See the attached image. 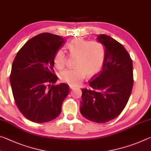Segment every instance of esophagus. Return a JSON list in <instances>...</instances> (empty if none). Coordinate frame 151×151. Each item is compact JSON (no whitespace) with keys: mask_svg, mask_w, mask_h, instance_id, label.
Returning a JSON list of instances; mask_svg holds the SVG:
<instances>
[{"mask_svg":"<svg viewBox=\"0 0 151 151\" xmlns=\"http://www.w3.org/2000/svg\"><path fill=\"white\" fill-rule=\"evenodd\" d=\"M69 87H70V89H73V88H75V86H73V85H69Z\"/></svg>","mask_w":151,"mask_h":151,"instance_id":"34e87169","label":"esophagus"}]
</instances>
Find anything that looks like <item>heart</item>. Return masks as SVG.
Returning <instances> with one entry per match:
<instances>
[{"label": "heart", "instance_id": "heart-1", "mask_svg": "<svg viewBox=\"0 0 151 151\" xmlns=\"http://www.w3.org/2000/svg\"><path fill=\"white\" fill-rule=\"evenodd\" d=\"M70 55L75 58L73 69H68L60 73L59 77L63 83L76 86L83 81L86 74L89 76H94L101 70L105 60V51L100 42L89 41L83 38H76L68 44ZM54 65L58 70L65 68L66 55L65 50L59 49L54 57Z\"/></svg>", "mask_w": 151, "mask_h": 151}]
</instances>
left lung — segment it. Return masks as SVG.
I'll return each mask as SVG.
<instances>
[{"mask_svg":"<svg viewBox=\"0 0 151 151\" xmlns=\"http://www.w3.org/2000/svg\"><path fill=\"white\" fill-rule=\"evenodd\" d=\"M96 40L105 49L103 68L81 89L80 111L86 119L104 123L115 119L129 101L133 86L132 61L121 43L105 35Z\"/></svg>","mask_w":151,"mask_h":151,"instance_id":"obj_1","label":"left lung"}]
</instances>
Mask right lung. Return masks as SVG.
<instances>
[{
  "label": "right lung",
  "mask_w": 151,
  "mask_h": 151,
  "mask_svg": "<svg viewBox=\"0 0 151 151\" xmlns=\"http://www.w3.org/2000/svg\"><path fill=\"white\" fill-rule=\"evenodd\" d=\"M65 43L60 36L41 33L28 40L13 61L10 82L14 99L20 112L30 121L49 122L62 111L69 86L55 85L58 77L53 60Z\"/></svg>",
  "instance_id": "add662e5"
}]
</instances>
